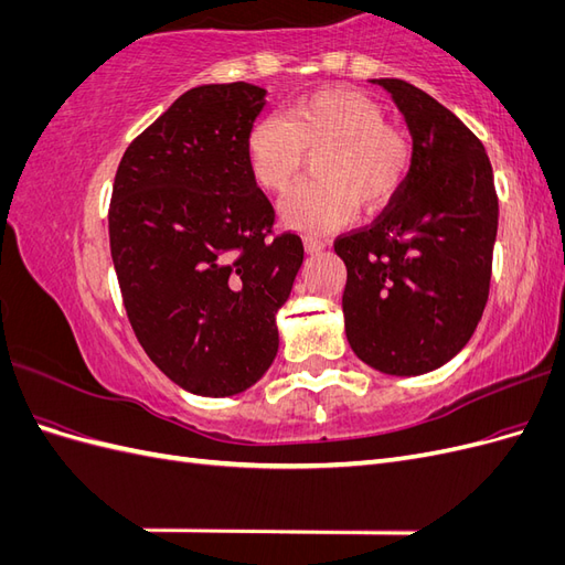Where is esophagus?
Instances as JSON below:
<instances>
[{
    "label": "esophagus",
    "mask_w": 565,
    "mask_h": 565,
    "mask_svg": "<svg viewBox=\"0 0 565 565\" xmlns=\"http://www.w3.org/2000/svg\"><path fill=\"white\" fill-rule=\"evenodd\" d=\"M303 245H306V252H311V254H320V252H324V247H328V243L320 241V237H313V235L306 237Z\"/></svg>",
    "instance_id": "obj_1"
}]
</instances>
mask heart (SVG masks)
Listing matches in <instances>:
<instances>
[{
    "instance_id": "1",
    "label": "heart",
    "mask_w": 565,
    "mask_h": 565,
    "mask_svg": "<svg viewBox=\"0 0 565 565\" xmlns=\"http://www.w3.org/2000/svg\"><path fill=\"white\" fill-rule=\"evenodd\" d=\"M316 156V181L285 202L287 224L330 231L361 210H382L396 198L415 164L409 134L386 122L377 100L353 89H320L289 104L282 117L249 127L245 158L266 193L285 195L299 181L306 158Z\"/></svg>"
}]
</instances>
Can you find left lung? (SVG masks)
Instances as JSON below:
<instances>
[{
  "instance_id": "left-lung-1",
  "label": "left lung",
  "mask_w": 565,
  "mask_h": 565,
  "mask_svg": "<svg viewBox=\"0 0 565 565\" xmlns=\"http://www.w3.org/2000/svg\"><path fill=\"white\" fill-rule=\"evenodd\" d=\"M415 164L370 226L334 241L347 264L349 344L386 374H424L467 347L483 316L498 235V191L481 139L434 96L396 77Z\"/></svg>"
}]
</instances>
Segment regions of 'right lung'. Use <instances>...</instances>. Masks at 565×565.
I'll use <instances>...</instances> for the list:
<instances>
[{
  "label": "right lung",
  "mask_w": 565,
  "mask_h": 565,
  "mask_svg": "<svg viewBox=\"0 0 565 565\" xmlns=\"http://www.w3.org/2000/svg\"><path fill=\"white\" fill-rule=\"evenodd\" d=\"M245 82L188 89L119 160L108 210L110 254L136 339L169 380L233 396L278 353L276 313L303 243L245 158L264 108Z\"/></svg>",
  "instance_id": "1"
}]
</instances>
